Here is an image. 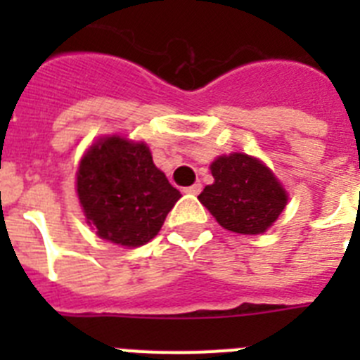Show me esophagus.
<instances>
[{"instance_id": "34e87169", "label": "esophagus", "mask_w": 360, "mask_h": 360, "mask_svg": "<svg viewBox=\"0 0 360 360\" xmlns=\"http://www.w3.org/2000/svg\"><path fill=\"white\" fill-rule=\"evenodd\" d=\"M200 191H202V186L200 184H195V186H189L184 189V193H187V195H198Z\"/></svg>"}]
</instances>
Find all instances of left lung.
Wrapping results in <instances>:
<instances>
[{
  "mask_svg": "<svg viewBox=\"0 0 360 360\" xmlns=\"http://www.w3.org/2000/svg\"><path fill=\"white\" fill-rule=\"evenodd\" d=\"M214 184L198 200L219 225L238 234H262L272 227L288 202L276 174L245 153L218 157L211 164Z\"/></svg>",
  "mask_w": 360,
  "mask_h": 360,
  "instance_id": "left-lung-1",
  "label": "left lung"
}]
</instances>
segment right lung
Instances as JSON below:
<instances>
[{"mask_svg":"<svg viewBox=\"0 0 360 360\" xmlns=\"http://www.w3.org/2000/svg\"><path fill=\"white\" fill-rule=\"evenodd\" d=\"M77 196L98 238L141 247L157 236L182 195L153 164L144 142L113 135L98 139L82 157Z\"/></svg>","mask_w":360,"mask_h":360,"instance_id":"obj_1","label":"right lung"}]
</instances>
